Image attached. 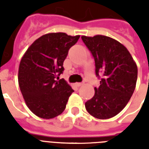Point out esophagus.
Wrapping results in <instances>:
<instances>
[{"mask_svg": "<svg viewBox=\"0 0 149 149\" xmlns=\"http://www.w3.org/2000/svg\"><path fill=\"white\" fill-rule=\"evenodd\" d=\"M76 85H77V86L80 87V86H83V83H76Z\"/></svg>", "mask_w": 149, "mask_h": 149, "instance_id": "1", "label": "esophagus"}]
</instances>
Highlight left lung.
Listing matches in <instances>:
<instances>
[{"instance_id": "obj_1", "label": "left lung", "mask_w": 149, "mask_h": 149, "mask_svg": "<svg viewBox=\"0 0 149 149\" xmlns=\"http://www.w3.org/2000/svg\"><path fill=\"white\" fill-rule=\"evenodd\" d=\"M94 57L95 74L102 73L95 95L85 103L89 114L100 119L114 117L125 108L133 94L137 65L126 47L103 35L81 37Z\"/></svg>"}]
</instances>
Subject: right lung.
<instances>
[{"label":"right lung","instance_id":"1","mask_svg":"<svg viewBox=\"0 0 149 149\" xmlns=\"http://www.w3.org/2000/svg\"><path fill=\"white\" fill-rule=\"evenodd\" d=\"M79 35L49 33L39 37L26 49L20 60L18 83L26 106L37 116L46 119L64 111L74 90L63 79V61Z\"/></svg>","mask_w":149,"mask_h":149}]
</instances>
